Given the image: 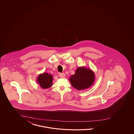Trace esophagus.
I'll use <instances>...</instances> for the list:
<instances>
[{
	"label": "esophagus",
	"mask_w": 134,
	"mask_h": 134,
	"mask_svg": "<svg viewBox=\"0 0 134 134\" xmlns=\"http://www.w3.org/2000/svg\"><path fill=\"white\" fill-rule=\"evenodd\" d=\"M65 75L64 73H59V76L60 77H65Z\"/></svg>",
	"instance_id": "1"
}]
</instances>
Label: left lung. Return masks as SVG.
I'll list each match as a JSON object with an SVG mask.
<instances>
[{"instance_id":"left-lung-1","label":"left lung","mask_w":134,"mask_h":134,"mask_svg":"<svg viewBox=\"0 0 134 134\" xmlns=\"http://www.w3.org/2000/svg\"><path fill=\"white\" fill-rule=\"evenodd\" d=\"M94 74L90 69L79 67L72 75L69 81L73 87L77 90H83L88 88L93 83Z\"/></svg>"}]
</instances>
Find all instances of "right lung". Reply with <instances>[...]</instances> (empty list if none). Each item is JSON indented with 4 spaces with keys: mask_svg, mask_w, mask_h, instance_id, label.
Listing matches in <instances>:
<instances>
[{
    "mask_svg": "<svg viewBox=\"0 0 134 134\" xmlns=\"http://www.w3.org/2000/svg\"><path fill=\"white\" fill-rule=\"evenodd\" d=\"M53 76L48 73H44L40 75L37 78V82L41 87L44 89L50 87L52 85Z\"/></svg>",
    "mask_w": 134,
    "mask_h": 134,
    "instance_id": "add662e5",
    "label": "right lung"
}]
</instances>
